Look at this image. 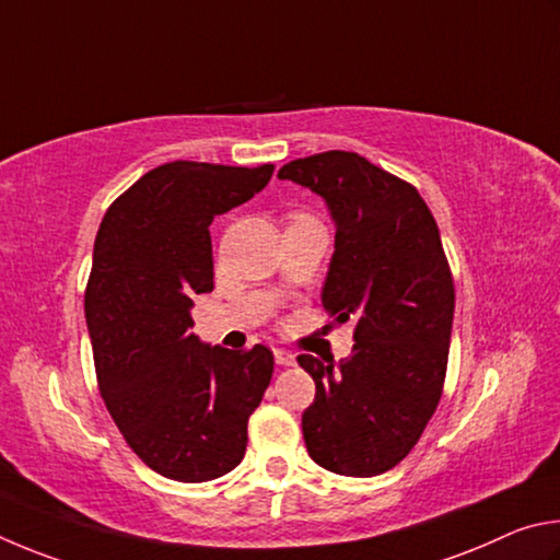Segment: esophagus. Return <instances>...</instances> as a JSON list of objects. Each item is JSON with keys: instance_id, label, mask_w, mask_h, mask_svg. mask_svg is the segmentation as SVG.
<instances>
[{"instance_id": "34e87169", "label": "esophagus", "mask_w": 560, "mask_h": 560, "mask_svg": "<svg viewBox=\"0 0 560 560\" xmlns=\"http://www.w3.org/2000/svg\"><path fill=\"white\" fill-rule=\"evenodd\" d=\"M272 354H275V364H280V366L295 364V354H292V351H288V349H275Z\"/></svg>"}]
</instances>
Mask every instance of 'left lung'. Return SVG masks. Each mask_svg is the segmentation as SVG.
Segmentation results:
<instances>
[{
    "instance_id": "left-lung-1",
    "label": "left lung",
    "mask_w": 560,
    "mask_h": 560,
    "mask_svg": "<svg viewBox=\"0 0 560 560\" xmlns=\"http://www.w3.org/2000/svg\"><path fill=\"white\" fill-rule=\"evenodd\" d=\"M325 199L337 225L322 305L354 322L349 359L298 361L317 394L302 413L310 457L374 477L423 435L443 394L455 285L438 223L416 186L357 152H322L278 172Z\"/></svg>"
}]
</instances>
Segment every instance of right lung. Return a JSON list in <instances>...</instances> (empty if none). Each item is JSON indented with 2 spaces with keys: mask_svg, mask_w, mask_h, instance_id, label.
<instances>
[{
  "mask_svg": "<svg viewBox=\"0 0 560 560\" xmlns=\"http://www.w3.org/2000/svg\"><path fill=\"white\" fill-rule=\"evenodd\" d=\"M272 164L170 162L105 211L85 290L97 388L127 445L176 482L241 463L272 351L211 347L194 335V295L213 290L209 225L253 199Z\"/></svg>",
  "mask_w": 560,
  "mask_h": 560,
  "instance_id": "add662e5",
  "label": "right lung"
}]
</instances>
